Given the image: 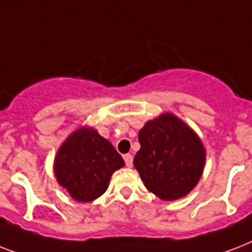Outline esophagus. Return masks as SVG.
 <instances>
[{"instance_id":"1","label":"esophagus","mask_w":252,"mask_h":252,"mask_svg":"<svg viewBox=\"0 0 252 252\" xmlns=\"http://www.w3.org/2000/svg\"><path fill=\"white\" fill-rule=\"evenodd\" d=\"M124 161H126V165L128 167H132V165H133V157H132V154H126L124 156Z\"/></svg>"}]
</instances>
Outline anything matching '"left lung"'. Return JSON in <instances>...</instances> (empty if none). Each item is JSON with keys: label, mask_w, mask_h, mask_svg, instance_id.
<instances>
[{"label": "left lung", "mask_w": 252, "mask_h": 252, "mask_svg": "<svg viewBox=\"0 0 252 252\" xmlns=\"http://www.w3.org/2000/svg\"><path fill=\"white\" fill-rule=\"evenodd\" d=\"M133 165L145 187L161 200L187 196L199 183L205 148L195 130L171 112L145 123L138 132Z\"/></svg>", "instance_id": "left-lung-1"}]
</instances>
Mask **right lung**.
<instances>
[{
	"label": "right lung",
	"instance_id": "1",
	"mask_svg": "<svg viewBox=\"0 0 252 252\" xmlns=\"http://www.w3.org/2000/svg\"><path fill=\"white\" fill-rule=\"evenodd\" d=\"M124 159L93 126H81L65 138L53 161L57 183L72 199L90 203L102 196Z\"/></svg>",
	"mask_w": 252,
	"mask_h": 252
}]
</instances>
